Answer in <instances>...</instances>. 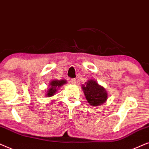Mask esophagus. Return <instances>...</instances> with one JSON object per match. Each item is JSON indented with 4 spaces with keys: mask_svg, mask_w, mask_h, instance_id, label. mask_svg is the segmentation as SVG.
<instances>
[{
    "mask_svg": "<svg viewBox=\"0 0 149 149\" xmlns=\"http://www.w3.org/2000/svg\"><path fill=\"white\" fill-rule=\"evenodd\" d=\"M70 82H71V84H76V79H75V78L71 79Z\"/></svg>",
    "mask_w": 149,
    "mask_h": 149,
    "instance_id": "1",
    "label": "esophagus"
}]
</instances>
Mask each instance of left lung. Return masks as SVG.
Listing matches in <instances>:
<instances>
[{"label": "left lung", "instance_id": "1", "mask_svg": "<svg viewBox=\"0 0 149 149\" xmlns=\"http://www.w3.org/2000/svg\"><path fill=\"white\" fill-rule=\"evenodd\" d=\"M82 89L86 99L89 104L92 106L102 105L106 102L108 97L105 88L102 86H100L94 80H88L86 83V85H83Z\"/></svg>", "mask_w": 149, "mask_h": 149}]
</instances>
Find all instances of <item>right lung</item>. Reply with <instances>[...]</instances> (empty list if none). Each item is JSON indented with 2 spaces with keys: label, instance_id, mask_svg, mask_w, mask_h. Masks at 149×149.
I'll use <instances>...</instances> for the list:
<instances>
[{
  "label": "right lung",
  "instance_id": "1",
  "mask_svg": "<svg viewBox=\"0 0 149 149\" xmlns=\"http://www.w3.org/2000/svg\"><path fill=\"white\" fill-rule=\"evenodd\" d=\"M66 83V81L65 80H53L50 82V88H49V90L47 91V97H50L54 95V93L56 92L57 88L62 86L63 84H64Z\"/></svg>",
  "mask_w": 149,
  "mask_h": 149
}]
</instances>
